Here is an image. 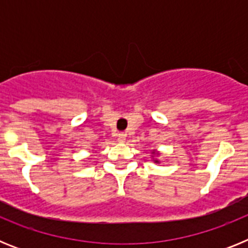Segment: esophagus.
<instances>
[{
  "instance_id": "34e87169",
  "label": "esophagus",
  "mask_w": 248,
  "mask_h": 248,
  "mask_svg": "<svg viewBox=\"0 0 248 248\" xmlns=\"http://www.w3.org/2000/svg\"><path fill=\"white\" fill-rule=\"evenodd\" d=\"M125 138H126L125 133H119V134H118V140H119L120 143H124Z\"/></svg>"
}]
</instances>
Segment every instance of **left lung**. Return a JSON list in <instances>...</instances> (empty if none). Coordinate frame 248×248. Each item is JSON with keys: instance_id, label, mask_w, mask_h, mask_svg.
Here are the masks:
<instances>
[{"instance_id": "left-lung-1", "label": "left lung", "mask_w": 248, "mask_h": 248, "mask_svg": "<svg viewBox=\"0 0 248 248\" xmlns=\"http://www.w3.org/2000/svg\"><path fill=\"white\" fill-rule=\"evenodd\" d=\"M160 151L157 150H151V159H153V161H154L155 164H160V160H159V156H160Z\"/></svg>"}]
</instances>
